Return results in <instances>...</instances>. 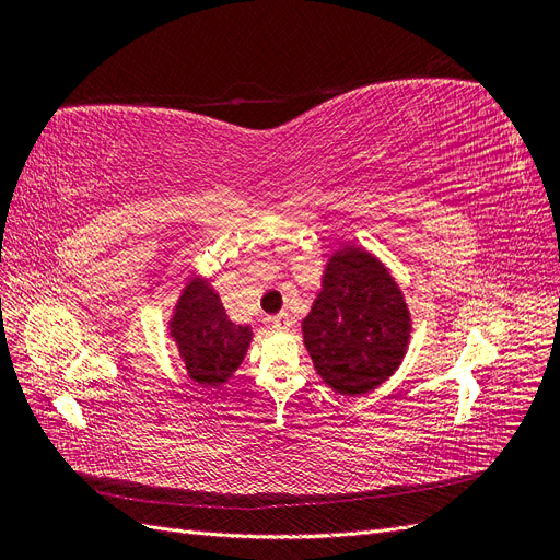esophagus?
I'll return each mask as SVG.
<instances>
[{
    "mask_svg": "<svg viewBox=\"0 0 560 560\" xmlns=\"http://www.w3.org/2000/svg\"><path fill=\"white\" fill-rule=\"evenodd\" d=\"M292 315H287V313H280V315H276V317H268V325L273 327L276 331H287V329H292Z\"/></svg>",
    "mask_w": 560,
    "mask_h": 560,
    "instance_id": "obj_1",
    "label": "esophagus"
}]
</instances>
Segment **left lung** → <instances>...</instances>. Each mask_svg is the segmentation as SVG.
<instances>
[{
	"instance_id": "left-lung-1",
	"label": "left lung",
	"mask_w": 560,
	"mask_h": 560,
	"mask_svg": "<svg viewBox=\"0 0 560 560\" xmlns=\"http://www.w3.org/2000/svg\"><path fill=\"white\" fill-rule=\"evenodd\" d=\"M411 329L409 303L376 254L350 243L334 249L301 322L319 378L338 395L371 393L404 362Z\"/></svg>"
}]
</instances>
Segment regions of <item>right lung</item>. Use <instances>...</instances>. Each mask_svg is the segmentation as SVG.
<instances>
[{"label":"right lung","mask_w":560,"mask_h":560,"mask_svg":"<svg viewBox=\"0 0 560 560\" xmlns=\"http://www.w3.org/2000/svg\"><path fill=\"white\" fill-rule=\"evenodd\" d=\"M186 376L206 389H219L233 378L252 343V327L235 325L208 278L191 276L167 319Z\"/></svg>","instance_id":"1"}]
</instances>
